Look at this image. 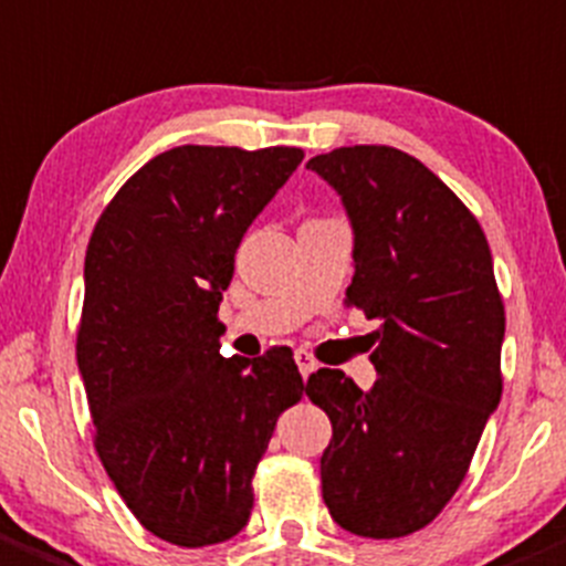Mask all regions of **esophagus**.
<instances>
[{"mask_svg":"<svg viewBox=\"0 0 566 566\" xmlns=\"http://www.w3.org/2000/svg\"><path fill=\"white\" fill-rule=\"evenodd\" d=\"M295 363H298V371H301V377H304V379H307L310 374H313L315 368H318L315 357L310 355V352H301V348H298V352H295Z\"/></svg>","mask_w":566,"mask_h":566,"instance_id":"34e87169","label":"esophagus"}]
</instances>
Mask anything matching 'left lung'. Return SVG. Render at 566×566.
<instances>
[{"instance_id": "left-lung-1", "label": "left lung", "mask_w": 566, "mask_h": 566, "mask_svg": "<svg viewBox=\"0 0 566 566\" xmlns=\"http://www.w3.org/2000/svg\"><path fill=\"white\" fill-rule=\"evenodd\" d=\"M307 167L335 187L355 231L346 304L379 321L371 390L337 368L304 388L332 421L324 503L357 536H408L450 503L503 396L494 262L478 218L419 158L355 145Z\"/></svg>"}]
</instances>
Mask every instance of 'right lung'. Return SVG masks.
Instances as JSON below:
<instances>
[{
	"instance_id": "1",
	"label": "right lung",
	"mask_w": 566,
	"mask_h": 566,
	"mask_svg": "<svg viewBox=\"0 0 566 566\" xmlns=\"http://www.w3.org/2000/svg\"><path fill=\"white\" fill-rule=\"evenodd\" d=\"M301 158V147L164 150L88 240L77 368L94 450L130 514L170 545H218L248 525L256 463L304 394L287 346L223 357L218 321L242 234Z\"/></svg>"
}]
</instances>
